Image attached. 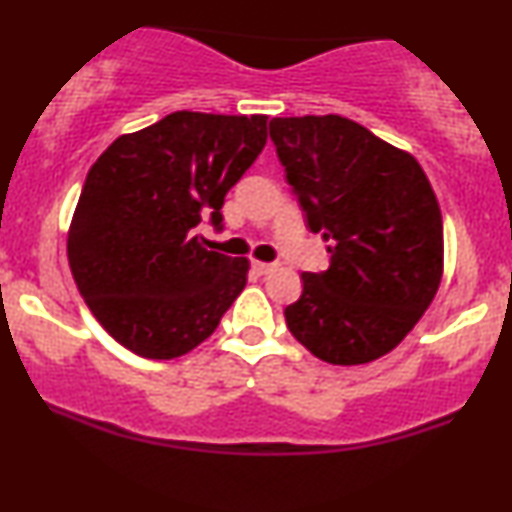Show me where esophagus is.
Returning <instances> with one entry per match:
<instances>
[{
	"mask_svg": "<svg viewBox=\"0 0 512 512\" xmlns=\"http://www.w3.org/2000/svg\"><path fill=\"white\" fill-rule=\"evenodd\" d=\"M252 269H255L257 274H267V272H272L274 264H269V262H260V260H252Z\"/></svg>",
	"mask_w": 512,
	"mask_h": 512,
	"instance_id": "obj_1",
	"label": "esophagus"
}]
</instances>
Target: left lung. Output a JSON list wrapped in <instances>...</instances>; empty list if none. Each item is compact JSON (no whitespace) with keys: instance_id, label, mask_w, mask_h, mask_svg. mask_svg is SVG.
Masks as SVG:
<instances>
[{"instance_id":"left-lung-1","label":"left lung","mask_w":512,"mask_h":512,"mask_svg":"<svg viewBox=\"0 0 512 512\" xmlns=\"http://www.w3.org/2000/svg\"><path fill=\"white\" fill-rule=\"evenodd\" d=\"M269 134L310 231L332 255L327 272L301 274L286 325L332 366L390 354L443 279V216L424 168L342 115L272 117Z\"/></svg>"}]
</instances>
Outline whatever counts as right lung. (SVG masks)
Instances as JSON below:
<instances>
[{
  "label": "right lung",
  "mask_w": 512,
  "mask_h": 512,
  "mask_svg": "<svg viewBox=\"0 0 512 512\" xmlns=\"http://www.w3.org/2000/svg\"><path fill=\"white\" fill-rule=\"evenodd\" d=\"M267 144V115L178 110L122 134L88 170L67 233L76 289L105 332L168 361L214 334L248 284V257L207 250L223 197Z\"/></svg>",
  "instance_id": "right-lung-1"
}]
</instances>
